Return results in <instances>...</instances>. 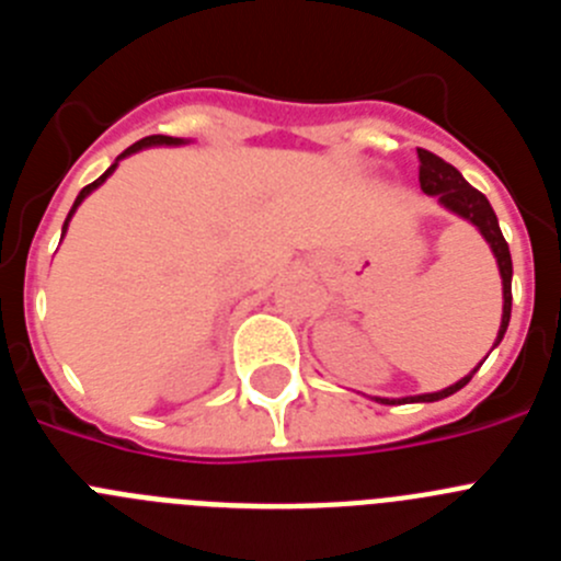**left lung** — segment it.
<instances>
[{"label":"left lung","instance_id":"8db88e82","mask_svg":"<svg viewBox=\"0 0 561 561\" xmlns=\"http://www.w3.org/2000/svg\"><path fill=\"white\" fill-rule=\"evenodd\" d=\"M419 182H421V191L430 193V196H438L440 205L449 207V210L458 213V216H463L466 221H472V225L483 232V238L489 241V247H492L494 257H497L500 277H503V323H500L497 342H494V345H500L505 329H508V320H512V252H508V244H505L503 232H500L497 216H494L492 205H489V199H485L483 193H480L478 187L469 185V182L460 176L458 168L449 165V162H444L440 157H435V153L427 151V148H419ZM480 365H483V362H480ZM474 370L469 376H463L460 381H455L453 388L438 390V393L410 396V399H399V401L447 399V396L458 393L463 385H469V379L474 376ZM376 401H381V404H393L390 399H376Z\"/></svg>","mask_w":561,"mask_h":561}]
</instances>
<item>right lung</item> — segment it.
<instances>
[{
  "mask_svg": "<svg viewBox=\"0 0 561 561\" xmlns=\"http://www.w3.org/2000/svg\"><path fill=\"white\" fill-rule=\"evenodd\" d=\"M180 142H182V140H180V137H165V134H151V137H142V140H137V142H134V146H128V148H126V151H123V153H121V157H117V160H123V157H128V153H134V151H140V148H146V146H180ZM114 168H117V162H114V165H112V168H108V171H106V173H103V176H98V180H95V182H92V185H87V187H83V191H81V193H78V199H76V205H72V210H69L67 221H64V230H67L69 219H72V213H76V210H78V205H81V202H83V199H87L89 193L95 191V187H98V185H101V182H103V180H106V176H108V173H112V171H114Z\"/></svg>",
  "mask_w": 561,
  "mask_h": 561,
  "instance_id": "1",
  "label": "right lung"
}]
</instances>
